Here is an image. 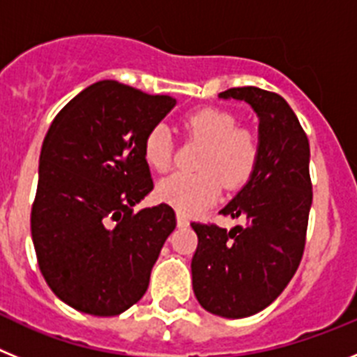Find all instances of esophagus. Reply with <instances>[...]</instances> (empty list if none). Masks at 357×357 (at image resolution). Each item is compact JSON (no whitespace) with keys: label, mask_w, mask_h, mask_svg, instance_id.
<instances>
[{"label":"esophagus","mask_w":357,"mask_h":357,"mask_svg":"<svg viewBox=\"0 0 357 357\" xmlns=\"http://www.w3.org/2000/svg\"><path fill=\"white\" fill-rule=\"evenodd\" d=\"M176 225H178V227H188L189 225V220L182 213H176Z\"/></svg>","instance_id":"34e87169"}]
</instances>
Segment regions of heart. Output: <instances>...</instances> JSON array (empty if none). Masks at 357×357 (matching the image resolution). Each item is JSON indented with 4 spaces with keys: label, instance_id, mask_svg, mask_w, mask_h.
<instances>
[{
    "label": "heart",
    "instance_id": "heart-1",
    "mask_svg": "<svg viewBox=\"0 0 357 357\" xmlns=\"http://www.w3.org/2000/svg\"><path fill=\"white\" fill-rule=\"evenodd\" d=\"M234 114L220 109H202L185 119V128L195 139L206 143L198 160L200 173L175 175L157 185V197L182 214H195L216 202L222 182L236 189L248 181L257 166L259 144L254 134L238 128ZM146 164L155 172H168L173 160L172 132L159 123L148 130L143 143Z\"/></svg>",
    "mask_w": 357,
    "mask_h": 357
}]
</instances>
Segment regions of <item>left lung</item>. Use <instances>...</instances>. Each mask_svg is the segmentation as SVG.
Masks as SVG:
<instances>
[{"mask_svg": "<svg viewBox=\"0 0 357 357\" xmlns=\"http://www.w3.org/2000/svg\"><path fill=\"white\" fill-rule=\"evenodd\" d=\"M222 100L247 102L259 119V159L248 182L220 213L245 218L230 230L191 223L198 247L191 261L200 305L223 318H247L272 304L301 264L313 191L309 141L284 98L259 87H234Z\"/></svg>", "mask_w": 357, "mask_h": 357, "instance_id": "1", "label": "left lung"}]
</instances>
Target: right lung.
I'll use <instances>...</instances> for the list:
<instances>
[{
    "label": "right lung",
    "mask_w": 357,
    "mask_h": 357,
    "mask_svg": "<svg viewBox=\"0 0 357 357\" xmlns=\"http://www.w3.org/2000/svg\"><path fill=\"white\" fill-rule=\"evenodd\" d=\"M175 105L172 96L102 80L50 125L31 239L52 291L77 311L116 317L146 293L176 220L168 204L139 213L132 207L153 189L144 137Z\"/></svg>",
    "instance_id": "obj_1"
}]
</instances>
